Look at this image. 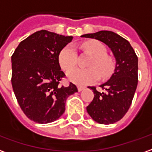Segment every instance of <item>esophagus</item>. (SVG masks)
I'll return each mask as SVG.
<instances>
[{"label": "esophagus", "mask_w": 152, "mask_h": 152, "mask_svg": "<svg viewBox=\"0 0 152 152\" xmlns=\"http://www.w3.org/2000/svg\"><path fill=\"white\" fill-rule=\"evenodd\" d=\"M77 89H78V91L80 92V91H82V90L86 89V87L85 86H77Z\"/></svg>", "instance_id": "1"}]
</instances>
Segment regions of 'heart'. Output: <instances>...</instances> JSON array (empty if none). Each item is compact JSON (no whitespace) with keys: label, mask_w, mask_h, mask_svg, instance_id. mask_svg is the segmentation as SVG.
Listing matches in <instances>:
<instances>
[{"label":"heart","mask_w":152,"mask_h":152,"mask_svg":"<svg viewBox=\"0 0 152 152\" xmlns=\"http://www.w3.org/2000/svg\"><path fill=\"white\" fill-rule=\"evenodd\" d=\"M83 47L89 51L94 59L89 64L90 68H79L76 66L77 62V53L72 45H66L63 47L58 54V63L62 69L69 71L67 72V78L78 86H87L99 80L100 73L102 77L110 76L114 70V63L112 58L107 56V48L99 41H89L83 44Z\"/></svg>","instance_id":"b5f03b06"}]
</instances>
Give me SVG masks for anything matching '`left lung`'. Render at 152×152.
<instances>
[{
    "mask_svg": "<svg viewBox=\"0 0 152 152\" xmlns=\"http://www.w3.org/2000/svg\"><path fill=\"white\" fill-rule=\"evenodd\" d=\"M96 39L111 49L115 58L114 72L100 86L106 92H99L94 86V97L86 107L93 120L99 124H110L119 121L126 114L137 86V57L127 40L111 31H100L81 36Z\"/></svg>",
    "mask_w": 152,
    "mask_h": 152,
    "instance_id": "left-lung-1",
    "label": "left lung"
}]
</instances>
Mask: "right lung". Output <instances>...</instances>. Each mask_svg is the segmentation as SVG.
Masks as SVG:
<instances>
[{
    "label": "right lung",
    "instance_id": "right-lung-1",
    "mask_svg": "<svg viewBox=\"0 0 152 152\" xmlns=\"http://www.w3.org/2000/svg\"><path fill=\"white\" fill-rule=\"evenodd\" d=\"M72 38L40 30L21 41L12 55L13 90L23 112L34 122L58 120L65 112L66 99L78 92L72 83L59 86L65 74L58 54Z\"/></svg>",
    "mask_w": 152,
    "mask_h": 152
}]
</instances>
